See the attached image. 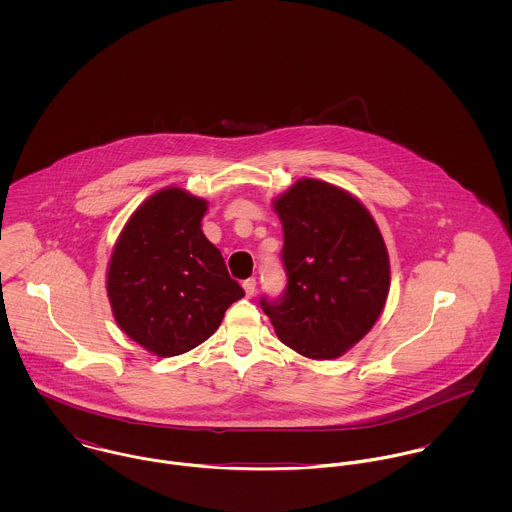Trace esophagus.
I'll return each mask as SVG.
<instances>
[{"label":"esophagus","instance_id":"1","mask_svg":"<svg viewBox=\"0 0 512 512\" xmlns=\"http://www.w3.org/2000/svg\"><path fill=\"white\" fill-rule=\"evenodd\" d=\"M242 288H244V292H246V297H252L254 292H256V280H254V278L244 280V282H242Z\"/></svg>","mask_w":512,"mask_h":512}]
</instances>
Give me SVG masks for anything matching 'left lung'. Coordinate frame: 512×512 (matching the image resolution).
<instances>
[{
	"instance_id": "1",
	"label": "left lung",
	"mask_w": 512,
	"mask_h": 512,
	"mask_svg": "<svg viewBox=\"0 0 512 512\" xmlns=\"http://www.w3.org/2000/svg\"><path fill=\"white\" fill-rule=\"evenodd\" d=\"M288 288L262 299L278 339L313 361L343 357L378 321L390 290L380 228L349 191L303 177L272 201Z\"/></svg>"
}]
</instances>
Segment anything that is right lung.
Segmentation results:
<instances>
[{
  "label": "right lung",
  "instance_id": "1",
  "mask_svg": "<svg viewBox=\"0 0 512 512\" xmlns=\"http://www.w3.org/2000/svg\"><path fill=\"white\" fill-rule=\"evenodd\" d=\"M209 203L165 187L124 224L106 270L118 327L155 357L183 355L207 341L244 290L203 234Z\"/></svg>",
  "mask_w": 512,
  "mask_h": 512
}]
</instances>
